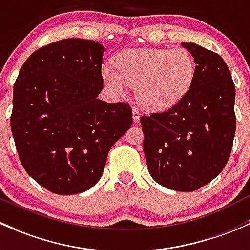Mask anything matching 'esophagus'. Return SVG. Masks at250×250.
<instances>
[{
	"mask_svg": "<svg viewBox=\"0 0 250 250\" xmlns=\"http://www.w3.org/2000/svg\"><path fill=\"white\" fill-rule=\"evenodd\" d=\"M132 118H133V120H135V122H138V120H140L141 112L137 109V108H133V109H132Z\"/></svg>",
	"mask_w": 250,
	"mask_h": 250,
	"instance_id": "1",
	"label": "esophagus"
}]
</instances>
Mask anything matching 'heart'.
I'll use <instances>...</instances> for the list:
<instances>
[{
    "mask_svg": "<svg viewBox=\"0 0 250 250\" xmlns=\"http://www.w3.org/2000/svg\"><path fill=\"white\" fill-rule=\"evenodd\" d=\"M114 66L101 71L107 89L124 95L128 86H136L138 102L153 110L176 106L196 74L194 56L185 48L125 49L114 56Z\"/></svg>",
    "mask_w": 250,
    "mask_h": 250,
    "instance_id": "b5f03b06",
    "label": "heart"
}]
</instances>
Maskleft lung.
<instances>
[{
    "mask_svg": "<svg viewBox=\"0 0 250 250\" xmlns=\"http://www.w3.org/2000/svg\"><path fill=\"white\" fill-rule=\"evenodd\" d=\"M192 54L196 74L176 106L143 115V151L151 178L167 189L194 191L223 171L236 132L235 84L217 53L182 43Z\"/></svg>",
    "mask_w": 250,
    "mask_h": 250,
    "instance_id": "8db88e82",
    "label": "left lung"
}]
</instances>
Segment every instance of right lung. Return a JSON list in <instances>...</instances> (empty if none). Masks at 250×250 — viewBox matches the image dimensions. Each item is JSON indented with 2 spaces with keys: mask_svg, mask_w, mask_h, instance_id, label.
<instances>
[{
  "mask_svg": "<svg viewBox=\"0 0 250 250\" xmlns=\"http://www.w3.org/2000/svg\"><path fill=\"white\" fill-rule=\"evenodd\" d=\"M104 53L95 41H58L31 54L15 81V148L29 176L54 194L94 187L109 149L132 124L128 104L97 99Z\"/></svg>",
  "mask_w": 250,
  "mask_h": 250,
  "instance_id": "add662e5",
  "label": "right lung"
}]
</instances>
